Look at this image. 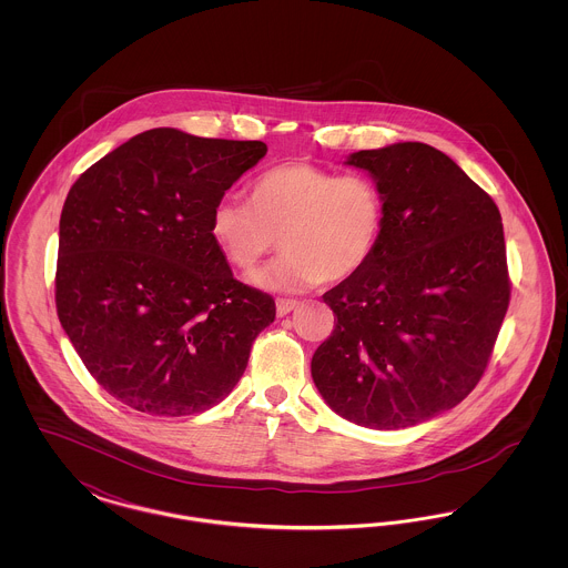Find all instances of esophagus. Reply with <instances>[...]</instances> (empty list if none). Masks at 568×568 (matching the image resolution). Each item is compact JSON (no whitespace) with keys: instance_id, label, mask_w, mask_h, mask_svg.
I'll use <instances>...</instances> for the list:
<instances>
[{"instance_id":"obj_1","label":"esophagus","mask_w":568,"mask_h":568,"mask_svg":"<svg viewBox=\"0 0 568 568\" xmlns=\"http://www.w3.org/2000/svg\"><path fill=\"white\" fill-rule=\"evenodd\" d=\"M296 306V300H292V297H278V300H276V315H278V317H285V315H290Z\"/></svg>"}]
</instances>
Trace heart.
I'll list each match as a JSON object with an SVG mask.
<instances>
[{
  "mask_svg": "<svg viewBox=\"0 0 568 568\" xmlns=\"http://www.w3.org/2000/svg\"><path fill=\"white\" fill-rule=\"evenodd\" d=\"M385 225V197L366 174H341L308 162L260 174L248 202L221 200L211 234L236 268L255 271L281 236L283 255L251 283L268 292H302L345 281L375 255Z\"/></svg>",
  "mask_w": 568,
  "mask_h": 568,
  "instance_id": "b5f03b06",
  "label": "heart"
}]
</instances>
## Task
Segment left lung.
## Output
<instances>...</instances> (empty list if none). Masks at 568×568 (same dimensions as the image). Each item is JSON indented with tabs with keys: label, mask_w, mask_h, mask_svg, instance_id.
Wrapping results in <instances>:
<instances>
[{
	"label": "left lung",
	"mask_w": 568,
	"mask_h": 568,
	"mask_svg": "<svg viewBox=\"0 0 568 568\" xmlns=\"http://www.w3.org/2000/svg\"><path fill=\"white\" fill-rule=\"evenodd\" d=\"M347 163L377 181L385 225L373 260L325 292L336 327L311 373L341 417L408 428L459 405L486 373L511 297L500 211L424 142Z\"/></svg>",
	"instance_id": "obj_1"
}]
</instances>
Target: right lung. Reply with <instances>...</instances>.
Instances as JSON below:
<instances>
[{"instance_id":"obj_1","label":"right lung","mask_w":568,"mask_h":568,"mask_svg":"<svg viewBox=\"0 0 568 568\" xmlns=\"http://www.w3.org/2000/svg\"><path fill=\"white\" fill-rule=\"evenodd\" d=\"M266 151L260 140L158 128L93 163L68 193L57 315L91 377L123 405L193 415L243 377L276 306L234 278L211 215Z\"/></svg>"}]
</instances>
